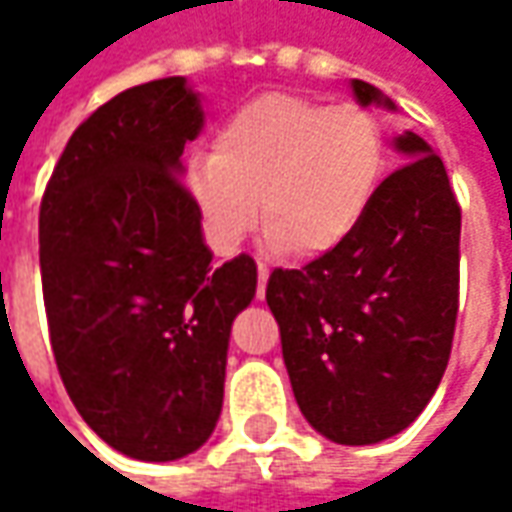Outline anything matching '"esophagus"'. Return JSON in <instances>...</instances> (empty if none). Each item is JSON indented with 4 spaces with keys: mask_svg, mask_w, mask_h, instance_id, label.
<instances>
[{
    "mask_svg": "<svg viewBox=\"0 0 512 512\" xmlns=\"http://www.w3.org/2000/svg\"><path fill=\"white\" fill-rule=\"evenodd\" d=\"M256 273H259V287H256V296L259 299H265V287H267V276H270V267L265 262H259L256 265Z\"/></svg>",
    "mask_w": 512,
    "mask_h": 512,
    "instance_id": "34e87169",
    "label": "esophagus"
}]
</instances>
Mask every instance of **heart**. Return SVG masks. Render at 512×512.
Wrapping results in <instances>:
<instances>
[{
  "mask_svg": "<svg viewBox=\"0 0 512 512\" xmlns=\"http://www.w3.org/2000/svg\"><path fill=\"white\" fill-rule=\"evenodd\" d=\"M384 173V130L362 105L262 93L227 116L216 150L187 165V190L219 250L265 213L276 250L325 256L362 225Z\"/></svg>",
  "mask_w": 512,
  "mask_h": 512,
  "instance_id": "b5f03b06",
  "label": "heart"
}]
</instances>
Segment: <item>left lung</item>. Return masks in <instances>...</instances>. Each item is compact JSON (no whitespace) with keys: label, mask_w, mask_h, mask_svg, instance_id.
Returning <instances> with one entry per match:
<instances>
[{"label":"left lung","mask_w":512,"mask_h":512,"mask_svg":"<svg viewBox=\"0 0 512 512\" xmlns=\"http://www.w3.org/2000/svg\"><path fill=\"white\" fill-rule=\"evenodd\" d=\"M362 105H387L353 79ZM356 233L302 270L276 267L265 299L305 419L336 444H376L416 422L442 382L459 316L462 207L416 133Z\"/></svg>","instance_id":"1"}]
</instances>
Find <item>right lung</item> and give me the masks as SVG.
Here are the masks:
<instances>
[{"instance_id": "right-lung-1", "label": "right lung", "mask_w": 512, "mask_h": 512, "mask_svg": "<svg viewBox=\"0 0 512 512\" xmlns=\"http://www.w3.org/2000/svg\"><path fill=\"white\" fill-rule=\"evenodd\" d=\"M202 108L182 76L122 90L73 130L39 207L50 347L79 416L142 462H173L213 433L230 325L256 262L210 265L182 150Z\"/></svg>"}]
</instances>
